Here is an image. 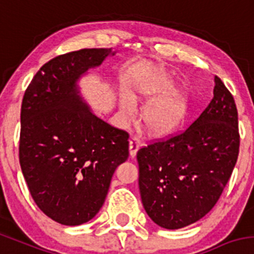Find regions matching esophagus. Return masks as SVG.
I'll return each mask as SVG.
<instances>
[{
	"label": "esophagus",
	"instance_id": "obj_1",
	"mask_svg": "<svg viewBox=\"0 0 254 254\" xmlns=\"http://www.w3.org/2000/svg\"><path fill=\"white\" fill-rule=\"evenodd\" d=\"M142 145V138L138 134H132L131 139H129V152L132 156L136 155L137 150H138L139 146Z\"/></svg>",
	"mask_w": 254,
	"mask_h": 254
}]
</instances>
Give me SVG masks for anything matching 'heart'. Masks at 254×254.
<instances>
[{"label":"heart","instance_id":"1","mask_svg":"<svg viewBox=\"0 0 254 254\" xmlns=\"http://www.w3.org/2000/svg\"><path fill=\"white\" fill-rule=\"evenodd\" d=\"M126 112H132L134 109L133 102L128 101L123 104ZM183 107L179 101H167L156 104L148 111L147 123L150 128L155 132H166L178 125L181 118Z\"/></svg>","mask_w":254,"mask_h":254}]
</instances>
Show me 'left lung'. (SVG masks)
<instances>
[{"label": "left lung", "instance_id": "8db88e82", "mask_svg": "<svg viewBox=\"0 0 254 254\" xmlns=\"http://www.w3.org/2000/svg\"><path fill=\"white\" fill-rule=\"evenodd\" d=\"M239 142L236 102L215 76L213 99L188 128L137 151L139 192L148 217L166 229L205 217L232 176Z\"/></svg>", "mask_w": 254, "mask_h": 254}]
</instances>
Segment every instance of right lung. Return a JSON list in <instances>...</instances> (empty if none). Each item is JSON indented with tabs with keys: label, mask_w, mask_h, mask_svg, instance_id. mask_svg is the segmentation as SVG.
Returning <instances> with one entry per match:
<instances>
[{
	"label": "right lung",
	"mask_w": 254,
	"mask_h": 254,
	"mask_svg": "<svg viewBox=\"0 0 254 254\" xmlns=\"http://www.w3.org/2000/svg\"><path fill=\"white\" fill-rule=\"evenodd\" d=\"M111 49H81L43 65L21 106L18 157L30 194L44 214L64 225L95 217L117 166L128 159V132L94 116L75 81L102 64Z\"/></svg>",
	"instance_id": "1"
}]
</instances>
